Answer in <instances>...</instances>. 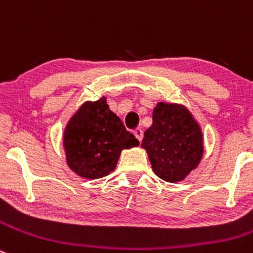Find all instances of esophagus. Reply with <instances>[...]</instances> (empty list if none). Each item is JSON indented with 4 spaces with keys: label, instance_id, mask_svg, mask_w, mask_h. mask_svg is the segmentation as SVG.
I'll use <instances>...</instances> for the list:
<instances>
[{
    "label": "esophagus",
    "instance_id": "esophagus-1",
    "mask_svg": "<svg viewBox=\"0 0 253 253\" xmlns=\"http://www.w3.org/2000/svg\"><path fill=\"white\" fill-rule=\"evenodd\" d=\"M133 133H134V136H136V137L138 138V141H142V138H143V131L140 128V127H137V128H134Z\"/></svg>",
    "mask_w": 253,
    "mask_h": 253
}]
</instances>
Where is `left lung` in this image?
Instances as JSON below:
<instances>
[{"mask_svg":"<svg viewBox=\"0 0 253 253\" xmlns=\"http://www.w3.org/2000/svg\"><path fill=\"white\" fill-rule=\"evenodd\" d=\"M141 147L153 172L166 182L183 181L204 157V132L195 116L180 103L159 102Z\"/></svg>","mask_w":253,"mask_h":253,"instance_id":"left-lung-1","label":"left lung"}]
</instances>
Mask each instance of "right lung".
Listing matches in <instances>:
<instances>
[{
  "instance_id": "add662e5",
  "label": "right lung",
  "mask_w": 253,
  "mask_h": 253,
  "mask_svg": "<svg viewBox=\"0 0 253 253\" xmlns=\"http://www.w3.org/2000/svg\"><path fill=\"white\" fill-rule=\"evenodd\" d=\"M66 162L71 171L97 180L116 169L122 150L140 145L110 110L106 97L86 101L71 116L62 134Z\"/></svg>"
}]
</instances>
